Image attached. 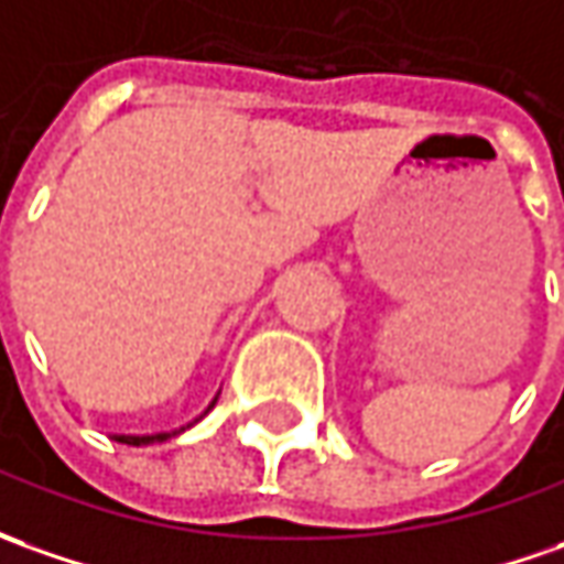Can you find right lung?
<instances>
[{
  "label": "right lung",
  "instance_id": "right-lung-1",
  "mask_svg": "<svg viewBox=\"0 0 564 564\" xmlns=\"http://www.w3.org/2000/svg\"><path fill=\"white\" fill-rule=\"evenodd\" d=\"M182 432V429H178ZM178 432H163V435H113L120 444H132V447H141V444H153V442H166L172 435H178Z\"/></svg>",
  "mask_w": 564,
  "mask_h": 564
}]
</instances>
